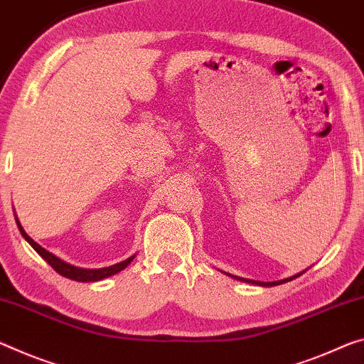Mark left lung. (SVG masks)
<instances>
[{"label": "left lung", "mask_w": 364, "mask_h": 364, "mask_svg": "<svg viewBox=\"0 0 364 364\" xmlns=\"http://www.w3.org/2000/svg\"><path fill=\"white\" fill-rule=\"evenodd\" d=\"M304 272H306V270H303V272H298L296 275L288 277V279H284V280H275V282H257V280H251V279H243V277L232 275V274H227V272H223V274L230 275V277H232V279H236V280H240V282H245V284H252V285H259V287H275V285H282V284H285V282H290V280H293V279H296V277L303 275Z\"/></svg>", "instance_id": "8db88e82"}]
</instances>
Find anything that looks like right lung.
Wrapping results in <instances>:
<instances>
[{"mask_svg":"<svg viewBox=\"0 0 364 364\" xmlns=\"http://www.w3.org/2000/svg\"><path fill=\"white\" fill-rule=\"evenodd\" d=\"M16 223H17V227H19L21 235L24 236V238L27 240V243L31 245V246L33 247V250H36V251L38 252V255L42 256V257L45 259V261H47V262L51 265V267H53V269L56 270L58 274L63 275V277H66V279L76 280V282H99V280L107 279V277H112V275L118 274V272H121V270H123V269L128 267V265L132 262V259L136 257V255H134V256L124 259V261H121V262H118V264L109 265V267H102V269H82V267H76V265L65 262V261H63V259L56 257L55 255H51L50 251H47V250H45V247H42L38 243H36V241H33V240L31 238V236H28V235L26 233V230L22 228V225H21L19 220H17V217H16Z\"/></svg>","mask_w":364,"mask_h":364,"instance_id":"1","label":"right lung"}]
</instances>
